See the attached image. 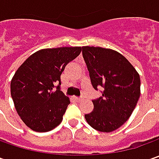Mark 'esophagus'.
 Wrapping results in <instances>:
<instances>
[{
	"mask_svg": "<svg viewBox=\"0 0 159 159\" xmlns=\"http://www.w3.org/2000/svg\"><path fill=\"white\" fill-rule=\"evenodd\" d=\"M74 100H75L76 102H80L81 101L82 99H81V98H80V97H74Z\"/></svg>",
	"mask_w": 159,
	"mask_h": 159,
	"instance_id": "1",
	"label": "esophagus"
}]
</instances>
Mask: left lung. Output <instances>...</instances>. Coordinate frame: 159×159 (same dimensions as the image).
<instances>
[{"label": "left lung", "mask_w": 159, "mask_h": 159, "mask_svg": "<svg viewBox=\"0 0 159 159\" xmlns=\"http://www.w3.org/2000/svg\"><path fill=\"white\" fill-rule=\"evenodd\" d=\"M92 86L102 88V96L93 100L94 111L85 119L97 131L111 133L130 118L141 95L140 75L120 53L101 47H82Z\"/></svg>", "instance_id": "8db88e82"}]
</instances>
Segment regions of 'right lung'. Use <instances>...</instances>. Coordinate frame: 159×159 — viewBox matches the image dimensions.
Here are the masks:
<instances>
[{
	"mask_svg": "<svg viewBox=\"0 0 159 159\" xmlns=\"http://www.w3.org/2000/svg\"><path fill=\"white\" fill-rule=\"evenodd\" d=\"M81 50V47L40 49L15 72L10 82L11 96L17 114L32 130L48 132L62 122L70 98L59 89L60 78L66 64Z\"/></svg>",
	"mask_w": 159,
	"mask_h": 159,
	"instance_id": "right-lung-1",
	"label": "right lung"
}]
</instances>
